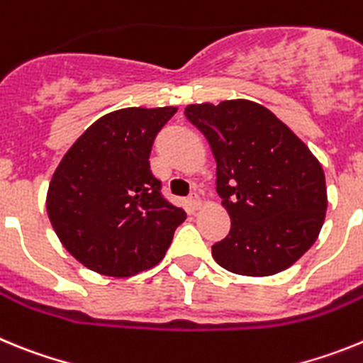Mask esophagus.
<instances>
[{
  "label": "esophagus",
  "instance_id": "1",
  "mask_svg": "<svg viewBox=\"0 0 363 363\" xmlns=\"http://www.w3.org/2000/svg\"><path fill=\"white\" fill-rule=\"evenodd\" d=\"M189 205H191L192 211L201 209V198L198 196V194H191V196H189Z\"/></svg>",
  "mask_w": 363,
  "mask_h": 363
}]
</instances>
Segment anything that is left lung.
Listing matches in <instances>:
<instances>
[{"mask_svg": "<svg viewBox=\"0 0 363 363\" xmlns=\"http://www.w3.org/2000/svg\"><path fill=\"white\" fill-rule=\"evenodd\" d=\"M185 116L216 160V191L230 218L213 258L243 277H271L309 251L325 220L322 163L281 120L251 99L192 104Z\"/></svg>", "mask_w": 363, "mask_h": 363, "instance_id": "left-lung-1", "label": "left lung"}]
</instances>
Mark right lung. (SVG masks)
<instances>
[{"label":"right lung","mask_w":363,"mask_h":363,"mask_svg":"<svg viewBox=\"0 0 363 363\" xmlns=\"http://www.w3.org/2000/svg\"><path fill=\"white\" fill-rule=\"evenodd\" d=\"M178 107L112 111L72 143L54 171L47 214L86 269L129 278L160 264L187 214L162 196L150 149Z\"/></svg>","instance_id":"right-lung-1"}]
</instances>
